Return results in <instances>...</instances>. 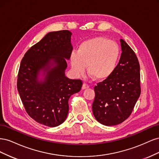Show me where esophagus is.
<instances>
[{
  "label": "esophagus",
  "instance_id": "34e87169",
  "mask_svg": "<svg viewBox=\"0 0 159 159\" xmlns=\"http://www.w3.org/2000/svg\"><path fill=\"white\" fill-rule=\"evenodd\" d=\"M89 88V85H88V84H83V85H82V89H88V88Z\"/></svg>",
  "mask_w": 159,
  "mask_h": 159
}]
</instances>
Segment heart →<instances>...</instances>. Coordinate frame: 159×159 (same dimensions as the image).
<instances>
[{
    "mask_svg": "<svg viewBox=\"0 0 159 159\" xmlns=\"http://www.w3.org/2000/svg\"><path fill=\"white\" fill-rule=\"evenodd\" d=\"M120 48L117 43L105 37H95L79 45L70 56L72 71L80 75L85 71L91 78L103 81L109 78L116 69L120 57Z\"/></svg>",
    "mask_w": 159,
    "mask_h": 159,
    "instance_id": "1",
    "label": "heart"
}]
</instances>
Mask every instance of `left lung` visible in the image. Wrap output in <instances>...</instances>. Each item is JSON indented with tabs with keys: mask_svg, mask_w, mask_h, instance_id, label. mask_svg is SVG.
Segmentation results:
<instances>
[{
	"mask_svg": "<svg viewBox=\"0 0 159 159\" xmlns=\"http://www.w3.org/2000/svg\"><path fill=\"white\" fill-rule=\"evenodd\" d=\"M122 53L109 78L94 87L92 111L98 122L106 126L121 123L131 115L141 94L140 66L134 51L123 39Z\"/></svg>",
	"mask_w": 159,
	"mask_h": 159,
	"instance_id": "8db88e82",
	"label": "left lung"
}]
</instances>
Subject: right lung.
I'll return each instance as SVG.
<instances>
[{
  "mask_svg": "<svg viewBox=\"0 0 159 159\" xmlns=\"http://www.w3.org/2000/svg\"><path fill=\"white\" fill-rule=\"evenodd\" d=\"M71 33L60 30L48 33L24 56L18 74L17 89L26 113L35 121L54 127L63 123L69 111L71 95L82 87L81 80L65 76L66 60L73 48ZM40 70L44 80H38Z\"/></svg>",
  "mask_w": 159,
  "mask_h": 159,
  "instance_id": "obj_1",
  "label": "right lung"
}]
</instances>
